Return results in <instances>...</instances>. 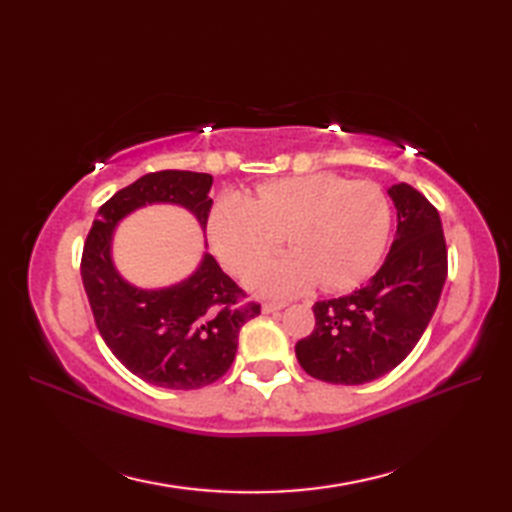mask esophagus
Returning <instances> with one entry per match:
<instances>
[{
  "instance_id": "obj_1",
  "label": "esophagus",
  "mask_w": 512,
  "mask_h": 512,
  "mask_svg": "<svg viewBox=\"0 0 512 512\" xmlns=\"http://www.w3.org/2000/svg\"><path fill=\"white\" fill-rule=\"evenodd\" d=\"M286 308V301H266L264 303V312L270 314V312H277V310H284Z\"/></svg>"
}]
</instances>
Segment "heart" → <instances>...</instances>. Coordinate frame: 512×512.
<instances>
[{"label":"heart","instance_id":"1","mask_svg":"<svg viewBox=\"0 0 512 512\" xmlns=\"http://www.w3.org/2000/svg\"><path fill=\"white\" fill-rule=\"evenodd\" d=\"M209 233L224 266L242 275L284 242L297 250L250 273L262 292H297L319 284L350 290L374 273L391 233V204L380 184L339 173L266 182L257 200L228 191L211 211Z\"/></svg>","mask_w":512,"mask_h":512}]
</instances>
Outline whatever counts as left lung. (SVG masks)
Here are the masks:
<instances>
[{
	"label": "left lung",
	"mask_w": 512,
	"mask_h": 512,
	"mask_svg": "<svg viewBox=\"0 0 512 512\" xmlns=\"http://www.w3.org/2000/svg\"><path fill=\"white\" fill-rule=\"evenodd\" d=\"M398 231L369 284L317 301L314 330L295 347L299 365L332 385H363L398 367L416 347L447 281V242L440 213L411 184L389 189Z\"/></svg>",
	"instance_id": "8db88e82"
}]
</instances>
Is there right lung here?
Returning <instances> with one entry per match:
<instances>
[{
	"label": "right lung",
	"instance_id": "obj_1",
	"mask_svg": "<svg viewBox=\"0 0 512 512\" xmlns=\"http://www.w3.org/2000/svg\"><path fill=\"white\" fill-rule=\"evenodd\" d=\"M213 178L195 171H154L116 191L83 244L81 277L105 345L129 372L165 389H200L222 378L237 352L242 325L262 306L211 255L182 284L138 290L118 277L110 257L116 222L138 206L171 202L209 222Z\"/></svg>",
	"mask_w": 512,
	"mask_h": 512
}]
</instances>
